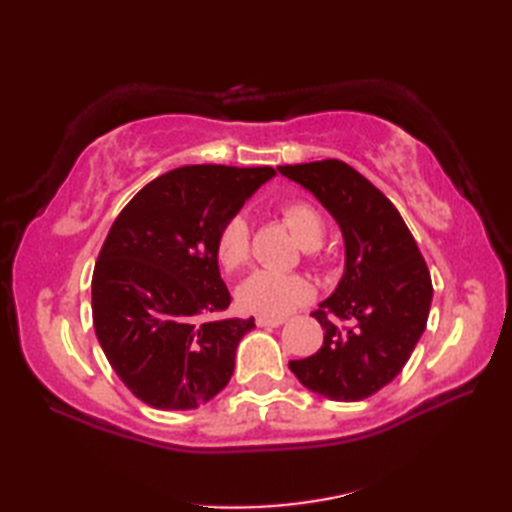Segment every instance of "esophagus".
I'll use <instances>...</instances> for the list:
<instances>
[{
    "mask_svg": "<svg viewBox=\"0 0 512 512\" xmlns=\"http://www.w3.org/2000/svg\"><path fill=\"white\" fill-rule=\"evenodd\" d=\"M281 323H286V317H257L259 328H279Z\"/></svg>",
    "mask_w": 512,
    "mask_h": 512,
    "instance_id": "esophagus-1",
    "label": "esophagus"
}]
</instances>
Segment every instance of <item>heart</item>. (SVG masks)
<instances>
[{
	"label": "heart",
	"mask_w": 512,
	"mask_h": 512,
	"mask_svg": "<svg viewBox=\"0 0 512 512\" xmlns=\"http://www.w3.org/2000/svg\"><path fill=\"white\" fill-rule=\"evenodd\" d=\"M284 222L303 248L321 244L325 224L314 206L306 202H288ZM217 257L226 270L242 268L250 257V226L244 215L228 217L217 237ZM312 297V284L301 275H284L273 270H257L237 288V303L246 312L259 317H284Z\"/></svg>",
	"instance_id": "obj_1"
}]
</instances>
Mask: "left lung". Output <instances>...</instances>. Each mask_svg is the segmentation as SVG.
Masks as SVG:
<instances>
[{
	"instance_id": "8db88e82",
	"label": "left lung",
	"mask_w": 512,
	"mask_h": 512,
	"mask_svg": "<svg viewBox=\"0 0 512 512\" xmlns=\"http://www.w3.org/2000/svg\"><path fill=\"white\" fill-rule=\"evenodd\" d=\"M279 171L321 202L345 246L339 284L312 312L325 332L321 350L288 367L323 398H369L402 372L427 328L429 268L396 206L350 165L321 160Z\"/></svg>"
}]
</instances>
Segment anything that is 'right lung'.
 <instances>
[{
  "label": "right lung",
  "instance_id": "1",
  "mask_svg": "<svg viewBox=\"0 0 512 512\" xmlns=\"http://www.w3.org/2000/svg\"><path fill=\"white\" fill-rule=\"evenodd\" d=\"M273 167L191 165L162 173L116 217L92 277L96 339L136 398L198 409L228 385L255 319H220L231 295L217 264L222 226Z\"/></svg>",
  "mask_w": 512,
  "mask_h": 512
}]
</instances>
